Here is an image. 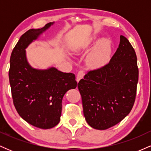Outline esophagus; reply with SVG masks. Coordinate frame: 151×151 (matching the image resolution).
I'll list each match as a JSON object with an SVG mask.
<instances>
[{
    "label": "esophagus",
    "mask_w": 151,
    "mask_h": 151,
    "mask_svg": "<svg viewBox=\"0 0 151 151\" xmlns=\"http://www.w3.org/2000/svg\"><path fill=\"white\" fill-rule=\"evenodd\" d=\"M84 76V72L83 70H80L79 72H78L77 74V82H79V80H80L81 79H82L83 77Z\"/></svg>",
    "instance_id": "34e87169"
}]
</instances>
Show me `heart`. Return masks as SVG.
Instances as JSON below:
<instances>
[{
    "instance_id": "b5f03b06",
    "label": "heart",
    "mask_w": 151,
    "mask_h": 151,
    "mask_svg": "<svg viewBox=\"0 0 151 151\" xmlns=\"http://www.w3.org/2000/svg\"><path fill=\"white\" fill-rule=\"evenodd\" d=\"M76 52H80V50H76ZM111 54V42L108 40H103L96 45L94 49L88 55L86 65L90 68L96 69L102 67L109 60Z\"/></svg>"
}]
</instances>
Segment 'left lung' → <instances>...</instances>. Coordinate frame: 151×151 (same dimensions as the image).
Returning a JSON list of instances; mask_svg holds the SVG:
<instances>
[{"label": "left lung", "mask_w": 151, "mask_h": 151, "mask_svg": "<svg viewBox=\"0 0 151 151\" xmlns=\"http://www.w3.org/2000/svg\"><path fill=\"white\" fill-rule=\"evenodd\" d=\"M138 81L137 57L124 36L108 64L89 71L78 83L88 124L106 130L119 124L134 104Z\"/></svg>", "instance_id": "left-lung-1"}]
</instances>
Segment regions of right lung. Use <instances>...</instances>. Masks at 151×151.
I'll list each match as a JSON object with an SVG mask.
<instances>
[{"mask_svg": "<svg viewBox=\"0 0 151 151\" xmlns=\"http://www.w3.org/2000/svg\"><path fill=\"white\" fill-rule=\"evenodd\" d=\"M52 24L49 22L42 28L25 32L15 46L10 60L9 81L15 108L28 124L42 129L58 125L64 95L77 85L74 74L64 73L55 67L37 70L27 61V47Z\"/></svg>", "mask_w": 151, "mask_h": 151, "instance_id": "1", "label": "right lung"}]
</instances>
